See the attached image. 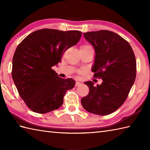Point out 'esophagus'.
<instances>
[{
  "label": "esophagus",
  "instance_id": "1",
  "mask_svg": "<svg viewBox=\"0 0 150 150\" xmlns=\"http://www.w3.org/2000/svg\"><path fill=\"white\" fill-rule=\"evenodd\" d=\"M81 83L80 82H76V83H75V86H79V85H81Z\"/></svg>",
  "mask_w": 150,
  "mask_h": 150
}]
</instances>
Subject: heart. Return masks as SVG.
<instances>
[{"instance_id":"obj_1","label":"heart","mask_w":150,"mask_h":150,"mask_svg":"<svg viewBox=\"0 0 150 150\" xmlns=\"http://www.w3.org/2000/svg\"><path fill=\"white\" fill-rule=\"evenodd\" d=\"M81 47H83V48H88V47H91L90 46H88V45H84V46H81Z\"/></svg>"}]
</instances>
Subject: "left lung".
Instances as JSON below:
<instances>
[{"mask_svg": "<svg viewBox=\"0 0 150 150\" xmlns=\"http://www.w3.org/2000/svg\"><path fill=\"white\" fill-rule=\"evenodd\" d=\"M85 39L95 49L91 71L103 80L96 86L85 82L90 92L81 98L88 112L107 115L125 102L136 77V60L130 44L119 35L108 30L84 33Z\"/></svg>", "mask_w": 150, "mask_h": 150, "instance_id": "8db88e82", "label": "left lung"}]
</instances>
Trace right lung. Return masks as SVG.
<instances>
[{
    "mask_svg": "<svg viewBox=\"0 0 150 150\" xmlns=\"http://www.w3.org/2000/svg\"><path fill=\"white\" fill-rule=\"evenodd\" d=\"M80 31L42 29L18 44L12 62V78L28 107L37 113L58 109L66 91L75 86L72 79L59 77L52 69L61 61L65 51L77 44Z\"/></svg>",
    "mask_w": 150,
    "mask_h": 150,
    "instance_id": "obj_1",
    "label": "right lung"
}]
</instances>
